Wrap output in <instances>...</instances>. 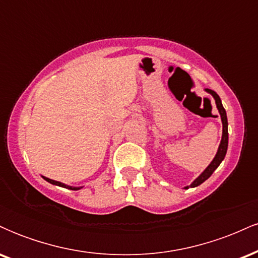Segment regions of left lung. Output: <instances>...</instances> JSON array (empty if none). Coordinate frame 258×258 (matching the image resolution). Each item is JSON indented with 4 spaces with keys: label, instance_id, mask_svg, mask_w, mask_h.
Listing matches in <instances>:
<instances>
[{
    "label": "left lung",
    "instance_id": "1",
    "mask_svg": "<svg viewBox=\"0 0 258 258\" xmlns=\"http://www.w3.org/2000/svg\"><path fill=\"white\" fill-rule=\"evenodd\" d=\"M205 91L207 92V93H210L212 97H214L216 106H217L218 112H220L221 121H222V138H221V143H220V146H218L217 153H216L214 160H212V161L210 162L209 166H207L205 170H204L203 172H201L199 176H198L197 178H195L193 182L190 183V185L184 186V189L195 188V186L200 185L201 183L205 182V180L209 178V177L211 176L212 173L215 172L216 168L220 166L221 162L223 161L224 156H226V154H227V149H228V120H227V112H226V110H224L223 105H222L220 96H218V94L216 93L215 91L209 90V88H205Z\"/></svg>",
    "mask_w": 258,
    "mask_h": 258
}]
</instances>
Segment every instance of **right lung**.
<instances>
[{"mask_svg": "<svg viewBox=\"0 0 258 258\" xmlns=\"http://www.w3.org/2000/svg\"><path fill=\"white\" fill-rule=\"evenodd\" d=\"M42 178H43L44 180H47V182H48V183H51V184H54V185L61 186V188L70 189V190H79V189H81V188H82V186H73V185H68V184H65V183L58 182V180L51 179V178H48V177H44V176H42Z\"/></svg>", "mask_w": 258, "mask_h": 258, "instance_id": "1", "label": "right lung"}]
</instances>
